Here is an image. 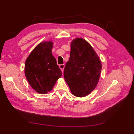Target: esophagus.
<instances>
[{
  "mask_svg": "<svg viewBox=\"0 0 134 134\" xmlns=\"http://www.w3.org/2000/svg\"><path fill=\"white\" fill-rule=\"evenodd\" d=\"M64 67H65L64 64H60V65H59V67H60V70H61V71H62V72H63Z\"/></svg>",
  "mask_w": 134,
  "mask_h": 134,
  "instance_id": "obj_1",
  "label": "esophagus"
}]
</instances>
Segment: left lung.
Listing matches in <instances>:
<instances>
[{
  "label": "left lung",
  "mask_w": 134,
  "mask_h": 134,
  "mask_svg": "<svg viewBox=\"0 0 134 134\" xmlns=\"http://www.w3.org/2000/svg\"><path fill=\"white\" fill-rule=\"evenodd\" d=\"M101 68L100 59L89 42L82 38L73 40L64 70V78L72 94L78 97L89 94L97 85Z\"/></svg>",
  "instance_id": "left-lung-1"
}]
</instances>
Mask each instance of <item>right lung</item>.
<instances>
[{"mask_svg": "<svg viewBox=\"0 0 134 134\" xmlns=\"http://www.w3.org/2000/svg\"><path fill=\"white\" fill-rule=\"evenodd\" d=\"M53 42L43 41L37 45L26 59L25 74L36 92L46 94L52 90L62 71L52 54Z\"/></svg>", "mask_w": 134, "mask_h": 134, "instance_id": "add662e5", "label": "right lung"}]
</instances>
